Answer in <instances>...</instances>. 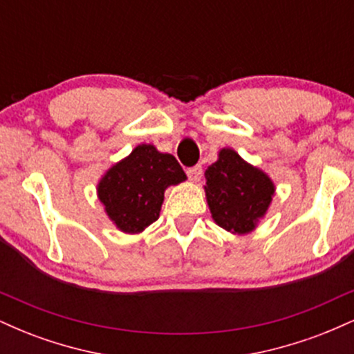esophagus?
<instances>
[{"instance_id": "1", "label": "esophagus", "mask_w": 354, "mask_h": 354, "mask_svg": "<svg viewBox=\"0 0 354 354\" xmlns=\"http://www.w3.org/2000/svg\"><path fill=\"white\" fill-rule=\"evenodd\" d=\"M186 174H188L191 181H200V178H201V174H203V168H201L200 165L191 166V168L186 169Z\"/></svg>"}]
</instances>
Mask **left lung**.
<instances>
[{"mask_svg":"<svg viewBox=\"0 0 354 354\" xmlns=\"http://www.w3.org/2000/svg\"><path fill=\"white\" fill-rule=\"evenodd\" d=\"M205 191L214 221L231 233L243 234L265 216L274 186L233 149H221L219 160L206 169Z\"/></svg>","mask_w":354,"mask_h":354,"instance_id":"1","label":"left lung"}]
</instances>
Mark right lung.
Returning <instances> with one entry per match:
<instances>
[{
  "instance_id": "1",
  "label": "right lung",
  "mask_w": 354,
  "mask_h": 354,
  "mask_svg": "<svg viewBox=\"0 0 354 354\" xmlns=\"http://www.w3.org/2000/svg\"><path fill=\"white\" fill-rule=\"evenodd\" d=\"M185 180L186 174L173 154L140 145L104 174L98 194L118 228L140 233L160 216L165 189Z\"/></svg>"
}]
</instances>
